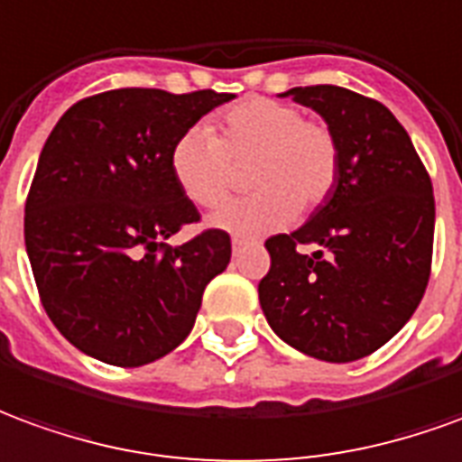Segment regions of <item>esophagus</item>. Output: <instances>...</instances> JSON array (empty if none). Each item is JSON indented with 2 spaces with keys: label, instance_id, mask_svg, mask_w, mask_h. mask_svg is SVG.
I'll return each instance as SVG.
<instances>
[{
  "label": "esophagus",
  "instance_id": "1",
  "mask_svg": "<svg viewBox=\"0 0 462 462\" xmlns=\"http://www.w3.org/2000/svg\"><path fill=\"white\" fill-rule=\"evenodd\" d=\"M244 244H246L244 238H234V241H231V246H234V251H238V248L244 246Z\"/></svg>",
  "mask_w": 462,
  "mask_h": 462
}]
</instances>
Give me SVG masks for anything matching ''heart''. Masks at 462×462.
<instances>
[{"instance_id":"heart-1","label":"heart","mask_w":462,"mask_h":462,"mask_svg":"<svg viewBox=\"0 0 462 462\" xmlns=\"http://www.w3.org/2000/svg\"><path fill=\"white\" fill-rule=\"evenodd\" d=\"M221 136L206 124L186 129L171 149V173L199 208H216L234 186V163H248L256 194L226 204L211 226L236 236H261L316 211L341 169L338 139L328 124L303 119L291 104L251 97L224 111Z\"/></svg>"}]
</instances>
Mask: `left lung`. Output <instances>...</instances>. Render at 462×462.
<instances>
[{"label": "left lung", "instance_id": "1", "mask_svg": "<svg viewBox=\"0 0 462 462\" xmlns=\"http://www.w3.org/2000/svg\"><path fill=\"white\" fill-rule=\"evenodd\" d=\"M323 116L341 149L328 199L293 234L266 241L258 300L281 341L319 361L378 351L423 299L435 201L413 142L381 101L333 84L283 91ZM300 245H316L303 254Z\"/></svg>", "mask_w": 462, "mask_h": 462}]
</instances>
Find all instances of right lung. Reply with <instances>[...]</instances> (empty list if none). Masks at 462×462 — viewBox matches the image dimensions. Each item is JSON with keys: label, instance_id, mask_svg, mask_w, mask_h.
I'll list each match as a JSON object with an SVG mask.
<instances>
[{"label": "right lung", "instance_id": "obj_1", "mask_svg": "<svg viewBox=\"0 0 462 462\" xmlns=\"http://www.w3.org/2000/svg\"><path fill=\"white\" fill-rule=\"evenodd\" d=\"M234 99L211 89H114L77 101L39 153L24 244L42 306L71 346L136 368L171 353L194 328L231 238L208 228L169 246L196 206L171 173L176 139Z\"/></svg>", "mask_w": 462, "mask_h": 462}]
</instances>
